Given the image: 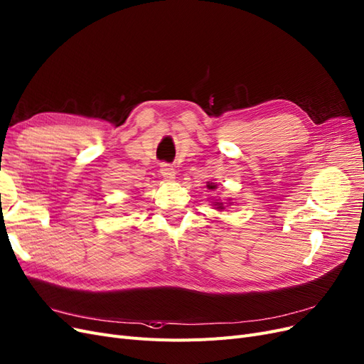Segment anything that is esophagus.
<instances>
[{"label":"esophagus","mask_w":364,"mask_h":364,"mask_svg":"<svg viewBox=\"0 0 364 364\" xmlns=\"http://www.w3.org/2000/svg\"><path fill=\"white\" fill-rule=\"evenodd\" d=\"M160 173H161V177H164L166 181H173L175 180V169L171 165H168V164H161Z\"/></svg>","instance_id":"obj_1"}]
</instances>
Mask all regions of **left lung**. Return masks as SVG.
<instances>
[{"instance_id": "1", "label": "left lung", "mask_w": 364, "mask_h": 364, "mask_svg": "<svg viewBox=\"0 0 364 364\" xmlns=\"http://www.w3.org/2000/svg\"><path fill=\"white\" fill-rule=\"evenodd\" d=\"M207 187H208V189H211V191H213V189H216L218 184H214V183H210V181H208ZM230 204H231V203H230ZM213 205L216 207L218 210H223V208H225V207H223V203H219V200H216V203H213Z\"/></svg>"}]
</instances>
